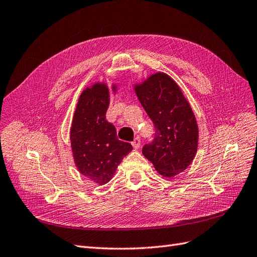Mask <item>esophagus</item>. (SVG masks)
I'll return each instance as SVG.
<instances>
[{"mask_svg":"<svg viewBox=\"0 0 257 257\" xmlns=\"http://www.w3.org/2000/svg\"><path fill=\"white\" fill-rule=\"evenodd\" d=\"M132 145H133V147L135 148V149H137V148H140V146H141V138L140 137H135V140L132 142Z\"/></svg>","mask_w":257,"mask_h":257,"instance_id":"obj_1","label":"esophagus"}]
</instances>
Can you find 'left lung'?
Here are the masks:
<instances>
[{
    "label": "left lung",
    "instance_id": "left-lung-1",
    "mask_svg": "<svg viewBox=\"0 0 257 257\" xmlns=\"http://www.w3.org/2000/svg\"><path fill=\"white\" fill-rule=\"evenodd\" d=\"M136 95L156 130L154 141L143 155L165 177L185 171L198 148L195 114L176 83L165 73H156L136 85Z\"/></svg>",
    "mask_w": 257,
    "mask_h": 257
}]
</instances>
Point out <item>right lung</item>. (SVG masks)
<instances>
[{"label":"right lung","instance_id":"add662e5","mask_svg":"<svg viewBox=\"0 0 257 257\" xmlns=\"http://www.w3.org/2000/svg\"><path fill=\"white\" fill-rule=\"evenodd\" d=\"M109 101L105 84L97 83L83 91L70 131L75 165L83 175L99 185L111 179L117 165L133 149L130 143L117 140L114 125L107 121Z\"/></svg>","mask_w":257,"mask_h":257}]
</instances>
